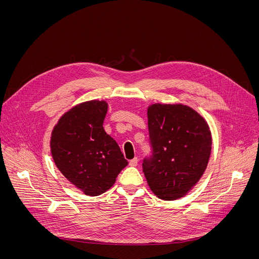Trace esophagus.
Here are the masks:
<instances>
[{"instance_id":"1","label":"esophagus","mask_w":259,"mask_h":259,"mask_svg":"<svg viewBox=\"0 0 259 259\" xmlns=\"http://www.w3.org/2000/svg\"><path fill=\"white\" fill-rule=\"evenodd\" d=\"M137 164H138V159L137 158H134V159L130 161V165L131 166H137Z\"/></svg>"}]
</instances>
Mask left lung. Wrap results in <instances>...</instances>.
<instances>
[{
	"label": "left lung",
	"instance_id": "8db88e82",
	"mask_svg": "<svg viewBox=\"0 0 259 259\" xmlns=\"http://www.w3.org/2000/svg\"><path fill=\"white\" fill-rule=\"evenodd\" d=\"M151 154L143 171L152 192L162 200L182 198L204 173L211 150L205 120L184 105L156 104L148 108Z\"/></svg>",
	"mask_w": 259,
	"mask_h": 259
}]
</instances>
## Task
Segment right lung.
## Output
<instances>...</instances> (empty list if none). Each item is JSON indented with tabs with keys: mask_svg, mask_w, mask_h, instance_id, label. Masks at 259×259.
Here are the masks:
<instances>
[{
	"mask_svg": "<svg viewBox=\"0 0 259 259\" xmlns=\"http://www.w3.org/2000/svg\"><path fill=\"white\" fill-rule=\"evenodd\" d=\"M107 110L106 101H86L62 115L52 133L55 164L88 195L110 189L128 164L119 145L104 130Z\"/></svg>",
	"mask_w": 259,
	"mask_h": 259,
	"instance_id": "1",
	"label": "right lung"
}]
</instances>
